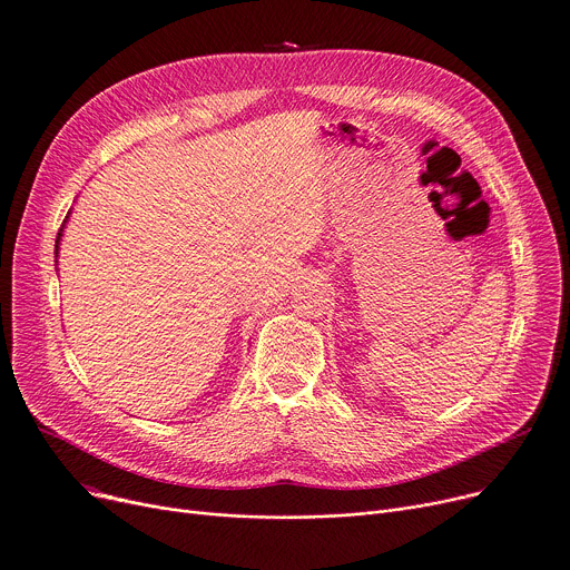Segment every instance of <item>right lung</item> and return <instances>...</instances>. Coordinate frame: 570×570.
<instances>
[{
	"mask_svg": "<svg viewBox=\"0 0 570 570\" xmlns=\"http://www.w3.org/2000/svg\"><path fill=\"white\" fill-rule=\"evenodd\" d=\"M69 215H71V210H69ZM69 215H67V219H65V224H62V228H60V233H58V239H56V257H58V253H60V242H62V233H65V226H67V222H69ZM58 262V259H56Z\"/></svg>",
	"mask_w": 570,
	"mask_h": 570,
	"instance_id": "obj_1",
	"label": "right lung"
}]
</instances>
